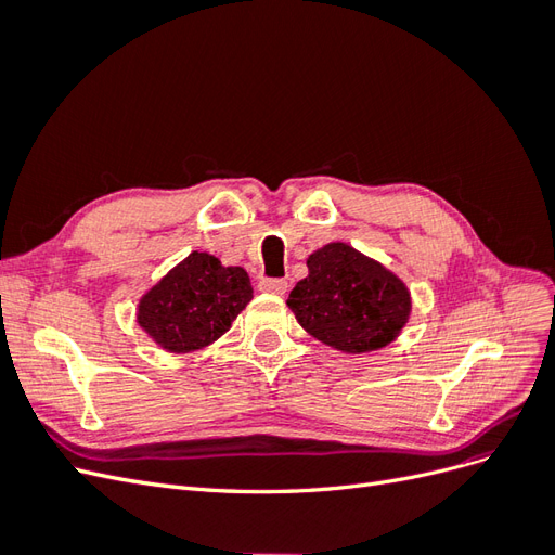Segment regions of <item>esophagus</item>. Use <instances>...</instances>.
<instances>
[{"label":"esophagus","instance_id":"1","mask_svg":"<svg viewBox=\"0 0 555 555\" xmlns=\"http://www.w3.org/2000/svg\"><path fill=\"white\" fill-rule=\"evenodd\" d=\"M259 289L268 292V294H284V292H287V280H284V278H261Z\"/></svg>","mask_w":555,"mask_h":555}]
</instances>
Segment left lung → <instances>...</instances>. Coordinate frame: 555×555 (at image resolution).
<instances>
[{
	"instance_id": "1",
	"label": "left lung",
	"mask_w": 555,
	"mask_h": 555,
	"mask_svg": "<svg viewBox=\"0 0 555 555\" xmlns=\"http://www.w3.org/2000/svg\"><path fill=\"white\" fill-rule=\"evenodd\" d=\"M308 268L287 306L317 340L363 354L389 345L408 322L405 284L354 247L331 243L314 251Z\"/></svg>"
}]
</instances>
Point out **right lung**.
I'll return each mask as SVG.
<instances>
[{
	"label": "right lung",
	"instance_id": "1",
	"mask_svg": "<svg viewBox=\"0 0 555 555\" xmlns=\"http://www.w3.org/2000/svg\"><path fill=\"white\" fill-rule=\"evenodd\" d=\"M249 300L251 284L243 268H224L206 251H192L143 296L139 324L164 349L192 351L229 331Z\"/></svg>",
	"mask_w": 555,
	"mask_h": 555
}]
</instances>
